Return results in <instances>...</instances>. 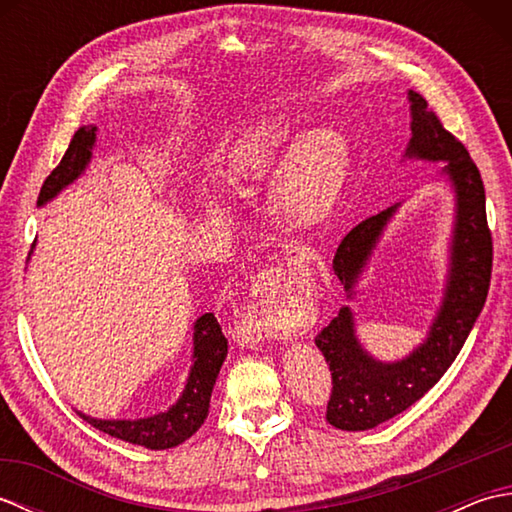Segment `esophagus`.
Listing matches in <instances>:
<instances>
[{
    "label": "esophagus",
    "mask_w": 512,
    "mask_h": 512,
    "mask_svg": "<svg viewBox=\"0 0 512 512\" xmlns=\"http://www.w3.org/2000/svg\"><path fill=\"white\" fill-rule=\"evenodd\" d=\"M290 259L292 262H299L301 253L290 250ZM273 275L262 273L253 279V286H250L248 299L244 303V323L253 330L257 336H279V339H286V336L292 334V325L286 321H281L275 310L270 308L268 301V292L273 290Z\"/></svg>",
    "instance_id": "obj_1"
}]
</instances>
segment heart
Segmentation results:
<instances>
[{"label":"heart","mask_w":512,"mask_h":512,"mask_svg":"<svg viewBox=\"0 0 512 512\" xmlns=\"http://www.w3.org/2000/svg\"><path fill=\"white\" fill-rule=\"evenodd\" d=\"M290 138L284 129H257L228 151L226 167L237 180H262L281 164L277 209L292 222L308 224L319 220L339 193L350 169V145L339 129L319 127L299 136L286 155Z\"/></svg>","instance_id":"heart-1"}]
</instances>
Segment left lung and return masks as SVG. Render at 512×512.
Listing matches in <instances>:
<instances>
[{"mask_svg":"<svg viewBox=\"0 0 512 512\" xmlns=\"http://www.w3.org/2000/svg\"><path fill=\"white\" fill-rule=\"evenodd\" d=\"M407 96L411 103V140L405 156L444 162L442 176L451 182L455 193L447 286L427 339L402 361L383 363L369 356L356 339L354 314L347 306L317 334L314 343L332 372V394L325 418L343 431L374 429L427 394L460 354L491 286L493 237L486 222V193L480 169L460 140L444 129L436 112L429 110L424 96L413 90ZM396 209L398 204L367 217L336 248L332 268L345 286L347 297H352L356 281Z\"/></svg>","mask_w":512,"mask_h":512,"instance_id":"1","label":"left lung"}]
</instances>
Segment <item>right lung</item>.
<instances>
[{
    "mask_svg": "<svg viewBox=\"0 0 512 512\" xmlns=\"http://www.w3.org/2000/svg\"><path fill=\"white\" fill-rule=\"evenodd\" d=\"M94 143L96 127H79V132L72 136L70 147L63 154L61 162L43 182L37 200L39 206L50 202L54 195L81 176L92 160ZM226 352L228 341L220 323H217L213 312H206L193 325V365L187 385H184L182 396L169 411L140 420H96L85 416V413H79V416L88 420L94 429L107 433V436L138 444V447L151 451L178 447L184 440H189L202 427L206 416H209L211 391L217 374H220Z\"/></svg>",
    "mask_w": 512,
    "mask_h": 512,
    "instance_id": "1",
    "label": "right lung"
}]
</instances>
